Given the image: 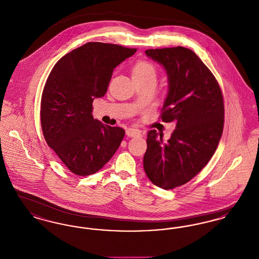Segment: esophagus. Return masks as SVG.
<instances>
[{"instance_id": "1", "label": "esophagus", "mask_w": 259, "mask_h": 259, "mask_svg": "<svg viewBox=\"0 0 259 259\" xmlns=\"http://www.w3.org/2000/svg\"><path fill=\"white\" fill-rule=\"evenodd\" d=\"M126 135L131 137V138L137 137V136H140V131L137 129H133V128H128L126 130Z\"/></svg>"}]
</instances>
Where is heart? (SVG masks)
<instances>
[{
  "label": "heart",
  "instance_id": "1",
  "mask_svg": "<svg viewBox=\"0 0 259 259\" xmlns=\"http://www.w3.org/2000/svg\"><path fill=\"white\" fill-rule=\"evenodd\" d=\"M156 77V70L155 67L146 60H140L136 63L133 69V77Z\"/></svg>",
  "mask_w": 259,
  "mask_h": 259
}]
</instances>
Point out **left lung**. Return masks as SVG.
Instances as JSON below:
<instances>
[{"mask_svg": "<svg viewBox=\"0 0 259 259\" xmlns=\"http://www.w3.org/2000/svg\"><path fill=\"white\" fill-rule=\"evenodd\" d=\"M166 70L169 91L160 118L176 122L168 141L150 130L144 169L153 185L172 189L192 180L208 164L222 138L224 104L221 87L209 68L183 47L147 50Z\"/></svg>", "mask_w": 259, "mask_h": 259, "instance_id": "left-lung-1", "label": "left lung"}]
</instances>
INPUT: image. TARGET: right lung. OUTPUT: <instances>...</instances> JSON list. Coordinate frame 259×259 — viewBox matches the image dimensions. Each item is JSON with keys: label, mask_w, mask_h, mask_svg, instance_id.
Here are the masks:
<instances>
[{"label": "right lung", "mask_w": 259, "mask_h": 259, "mask_svg": "<svg viewBox=\"0 0 259 259\" xmlns=\"http://www.w3.org/2000/svg\"><path fill=\"white\" fill-rule=\"evenodd\" d=\"M137 49L87 42L63 56L52 68L40 101V125L50 148L74 175L98 172L119 148L120 127L92 115L94 98L103 97L113 69Z\"/></svg>", "instance_id": "obj_1"}]
</instances>
